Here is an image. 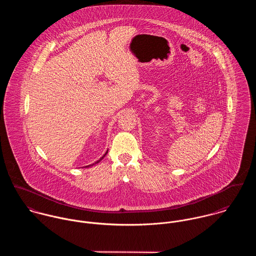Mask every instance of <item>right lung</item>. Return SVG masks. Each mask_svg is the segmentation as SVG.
<instances>
[{
	"mask_svg": "<svg viewBox=\"0 0 256 256\" xmlns=\"http://www.w3.org/2000/svg\"><path fill=\"white\" fill-rule=\"evenodd\" d=\"M106 154H108V152H106V154H104V156H102V158H100V160H98V162H94V164H90V166H84V168H88V166H94V164H98V162H100V160H102V158H104V156H106Z\"/></svg>",
	"mask_w": 256,
	"mask_h": 256,
	"instance_id": "1",
	"label": "right lung"
}]
</instances>
